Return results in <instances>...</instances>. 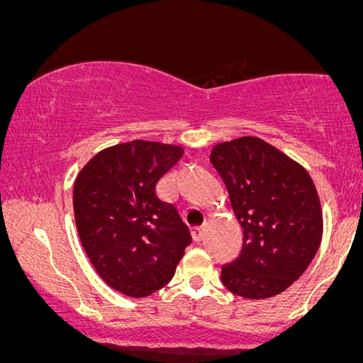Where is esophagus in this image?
I'll return each instance as SVG.
<instances>
[{
    "instance_id": "esophagus-1",
    "label": "esophagus",
    "mask_w": 363,
    "mask_h": 363,
    "mask_svg": "<svg viewBox=\"0 0 363 363\" xmlns=\"http://www.w3.org/2000/svg\"><path fill=\"white\" fill-rule=\"evenodd\" d=\"M191 235H193L194 242H199V240L204 238V225H198V228H193Z\"/></svg>"
}]
</instances>
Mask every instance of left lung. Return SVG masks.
Masks as SVG:
<instances>
[{
    "label": "left lung",
    "mask_w": 363,
    "mask_h": 363,
    "mask_svg": "<svg viewBox=\"0 0 363 363\" xmlns=\"http://www.w3.org/2000/svg\"><path fill=\"white\" fill-rule=\"evenodd\" d=\"M209 160L244 234L242 250L223 267L220 281L247 299L280 295L308 269L323 239L313 178L277 147L250 135L214 145Z\"/></svg>",
    "instance_id": "1"
}]
</instances>
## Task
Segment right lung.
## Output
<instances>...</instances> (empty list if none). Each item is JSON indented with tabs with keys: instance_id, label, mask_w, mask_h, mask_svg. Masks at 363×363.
I'll return each instance as SVG.
<instances>
[{
	"instance_id": "1",
	"label": "right lung",
	"mask_w": 363,
	"mask_h": 363,
	"mask_svg": "<svg viewBox=\"0 0 363 363\" xmlns=\"http://www.w3.org/2000/svg\"><path fill=\"white\" fill-rule=\"evenodd\" d=\"M180 145L130 140L98 152L77 175L73 213L82 245L103 281L130 298L164 288L191 242L157 182L182 159Z\"/></svg>"
}]
</instances>
